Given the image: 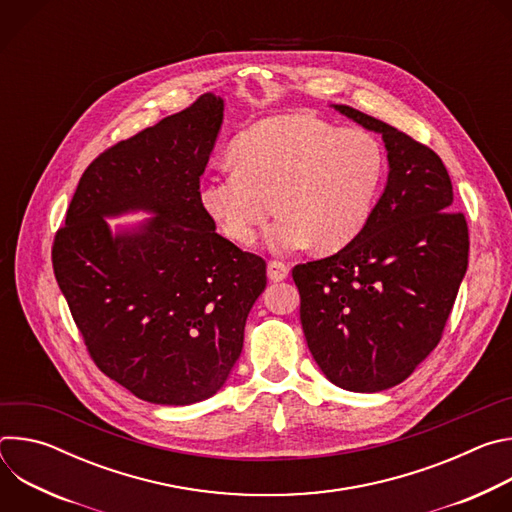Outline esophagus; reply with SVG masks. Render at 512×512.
Segmentation results:
<instances>
[{
  "label": "esophagus",
  "mask_w": 512,
  "mask_h": 512,
  "mask_svg": "<svg viewBox=\"0 0 512 512\" xmlns=\"http://www.w3.org/2000/svg\"><path fill=\"white\" fill-rule=\"evenodd\" d=\"M289 275V267L283 261H269L267 263V277L271 281H283Z\"/></svg>",
  "instance_id": "34e87169"
}]
</instances>
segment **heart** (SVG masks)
<instances>
[{"label": "heart", "instance_id": "obj_1", "mask_svg": "<svg viewBox=\"0 0 512 512\" xmlns=\"http://www.w3.org/2000/svg\"><path fill=\"white\" fill-rule=\"evenodd\" d=\"M233 168L206 174L198 198L231 241L251 243L263 223L273 253L338 251L369 225L385 178L381 143L362 129H338L314 115L267 117L243 131Z\"/></svg>", "mask_w": 512, "mask_h": 512}]
</instances>
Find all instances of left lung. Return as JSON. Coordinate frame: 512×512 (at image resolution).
Wrapping results in <instances>:
<instances>
[{
    "label": "left lung",
    "instance_id": "left-lung-1",
    "mask_svg": "<svg viewBox=\"0 0 512 512\" xmlns=\"http://www.w3.org/2000/svg\"><path fill=\"white\" fill-rule=\"evenodd\" d=\"M332 109L383 137L389 176L364 231L291 275L320 371L340 389L377 393L403 383L440 342L468 269V227L440 156L371 115Z\"/></svg>",
    "mask_w": 512,
    "mask_h": 512
}]
</instances>
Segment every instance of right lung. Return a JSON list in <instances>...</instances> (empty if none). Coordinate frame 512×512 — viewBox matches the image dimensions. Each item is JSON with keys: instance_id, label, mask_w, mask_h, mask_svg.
I'll return each mask as SVG.
<instances>
[{"instance_id": "obj_1", "label": "right lung", "mask_w": 512, "mask_h": 512, "mask_svg": "<svg viewBox=\"0 0 512 512\" xmlns=\"http://www.w3.org/2000/svg\"><path fill=\"white\" fill-rule=\"evenodd\" d=\"M223 119V97L204 93L113 145L85 170L54 239L58 287L97 367L148 403L221 391L267 285L265 261L218 235L198 198ZM135 211L151 218L106 223Z\"/></svg>"}]
</instances>
